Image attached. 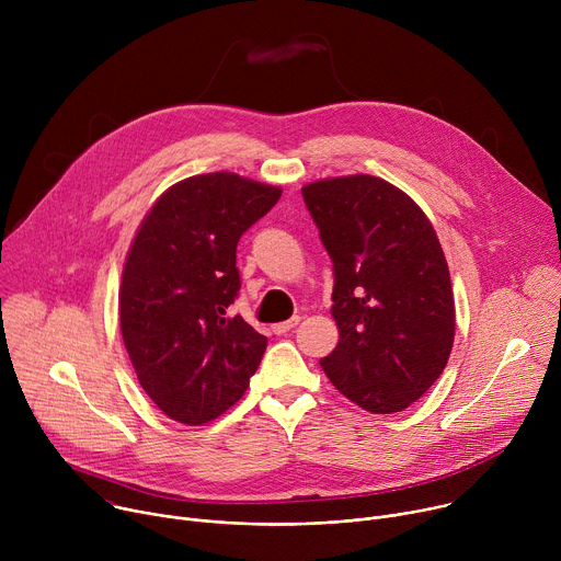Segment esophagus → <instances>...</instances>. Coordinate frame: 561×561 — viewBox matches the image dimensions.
<instances>
[{"instance_id":"esophagus-1","label":"esophagus","mask_w":561,"mask_h":561,"mask_svg":"<svg viewBox=\"0 0 561 561\" xmlns=\"http://www.w3.org/2000/svg\"><path fill=\"white\" fill-rule=\"evenodd\" d=\"M297 324H299V317L295 314V317H290V319H288V322L275 324V327H273V333H275V335H286V333H288V331H293Z\"/></svg>"}]
</instances>
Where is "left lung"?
I'll use <instances>...</instances> for the list:
<instances>
[{"label":"left lung","mask_w":561,"mask_h":561,"mask_svg":"<svg viewBox=\"0 0 561 561\" xmlns=\"http://www.w3.org/2000/svg\"><path fill=\"white\" fill-rule=\"evenodd\" d=\"M301 195L335 275L340 342L319 364L364 411H404L439 379L455 337L435 228L407 193L370 175L322 180Z\"/></svg>","instance_id":"8db88e82"}]
</instances>
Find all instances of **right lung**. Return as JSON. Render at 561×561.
<instances>
[{"label": "right lung", "instance_id": "add662e5", "mask_svg": "<svg viewBox=\"0 0 561 561\" xmlns=\"http://www.w3.org/2000/svg\"><path fill=\"white\" fill-rule=\"evenodd\" d=\"M282 191L234 173L188 178L154 202L119 290L122 337L146 394L182 424H206L249 388L268 340L230 314L237 242Z\"/></svg>", "mask_w": 561, "mask_h": 561}]
</instances>
